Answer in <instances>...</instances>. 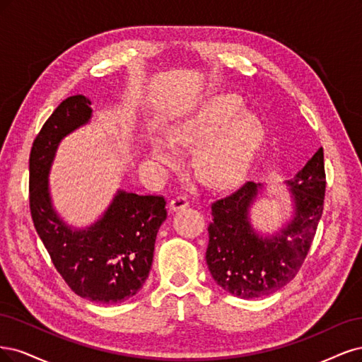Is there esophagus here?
I'll list each match as a JSON object with an SVG mask.
<instances>
[{
	"mask_svg": "<svg viewBox=\"0 0 362 362\" xmlns=\"http://www.w3.org/2000/svg\"><path fill=\"white\" fill-rule=\"evenodd\" d=\"M188 206H189L188 198H186L185 195H176V197H174L173 200L170 202V211H171V212L182 211V209H186Z\"/></svg>",
	"mask_w": 362,
	"mask_h": 362,
	"instance_id": "esophagus-1",
	"label": "esophagus"
}]
</instances>
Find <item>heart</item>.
Segmentation results:
<instances>
[{"instance_id": "b5f03b06", "label": "heart", "mask_w": 362, "mask_h": 362, "mask_svg": "<svg viewBox=\"0 0 362 362\" xmlns=\"http://www.w3.org/2000/svg\"><path fill=\"white\" fill-rule=\"evenodd\" d=\"M242 108L238 96L216 95L182 115L167 129V139L173 146L198 144L195 170L200 179L214 188L238 185L247 176L262 147L260 122L251 114H240ZM150 150L160 164L176 162L174 150L162 139H153Z\"/></svg>"}]
</instances>
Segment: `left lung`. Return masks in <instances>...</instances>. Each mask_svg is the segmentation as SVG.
<instances>
[{
    "label": "left lung",
    "instance_id": "left-lung-1",
    "mask_svg": "<svg viewBox=\"0 0 362 362\" xmlns=\"http://www.w3.org/2000/svg\"><path fill=\"white\" fill-rule=\"evenodd\" d=\"M286 185L295 216L271 238L255 233L248 216L262 185L247 182L212 203L206 262L218 286L228 293L243 299L272 295L291 281L304 263L323 214V148Z\"/></svg>",
    "mask_w": 362,
    "mask_h": 362
}]
</instances>
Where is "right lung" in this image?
<instances>
[{"instance_id": "obj_1", "label": "right lung", "mask_w": 362, "mask_h": 362, "mask_svg": "<svg viewBox=\"0 0 362 362\" xmlns=\"http://www.w3.org/2000/svg\"><path fill=\"white\" fill-rule=\"evenodd\" d=\"M90 99H64L45 122L30 153V211L34 227L66 284L81 298L115 304L143 287L155 240L167 218L165 198L119 191L103 216L72 230L55 214L48 174L62 139L91 117Z\"/></svg>"}]
</instances>
